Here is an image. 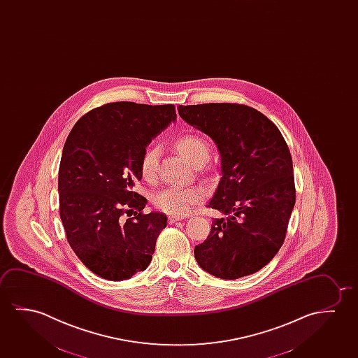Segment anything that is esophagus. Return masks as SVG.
I'll return each instance as SVG.
<instances>
[{"label": "esophagus", "mask_w": 358, "mask_h": 358, "mask_svg": "<svg viewBox=\"0 0 358 358\" xmlns=\"http://www.w3.org/2000/svg\"><path fill=\"white\" fill-rule=\"evenodd\" d=\"M183 219H185V217H170L169 222H170L171 224H173L176 223V222H180V220H183Z\"/></svg>", "instance_id": "esophagus-1"}]
</instances>
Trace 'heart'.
Returning a JSON list of instances; mask_svg holds the SVG:
<instances>
[{
	"label": "heart",
	"mask_w": 358,
	"mask_h": 358,
	"mask_svg": "<svg viewBox=\"0 0 358 358\" xmlns=\"http://www.w3.org/2000/svg\"><path fill=\"white\" fill-rule=\"evenodd\" d=\"M173 146L187 161L194 166L202 165L209 157V145L206 140L198 135H182L175 140ZM159 157L160 150L157 146H149L140 157V175L145 181H154L157 176ZM204 198L206 191L202 187H169L156 193L154 204L164 213L182 217L191 212L193 206L202 202Z\"/></svg>",
	"instance_id": "1"
}]
</instances>
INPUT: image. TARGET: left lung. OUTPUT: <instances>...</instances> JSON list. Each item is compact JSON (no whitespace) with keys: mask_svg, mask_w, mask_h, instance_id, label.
Returning <instances> with one entry per match:
<instances>
[{"mask_svg":"<svg viewBox=\"0 0 358 358\" xmlns=\"http://www.w3.org/2000/svg\"><path fill=\"white\" fill-rule=\"evenodd\" d=\"M182 120L218 145L222 178L207 207L223 213L194 248L198 264L223 280L252 275L275 257L296 204L289 149L266 115L245 104L178 106Z\"/></svg>","mask_w":358,"mask_h":358,"instance_id":"obj_1","label":"left lung"}]
</instances>
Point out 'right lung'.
<instances>
[{
    "instance_id": "1",
    "label": "right lung",
    "mask_w": 358,
    "mask_h": 358,
    "mask_svg": "<svg viewBox=\"0 0 358 358\" xmlns=\"http://www.w3.org/2000/svg\"><path fill=\"white\" fill-rule=\"evenodd\" d=\"M176 118L173 104L113 102L83 115L65 141L60 218L73 252L104 280H128L151 262L167 218L144 214L148 201L133 187L146 146Z\"/></svg>"
}]
</instances>
